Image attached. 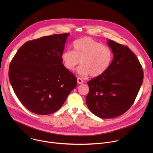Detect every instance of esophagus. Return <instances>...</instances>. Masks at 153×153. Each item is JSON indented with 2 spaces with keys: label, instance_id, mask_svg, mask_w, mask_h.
Instances as JSON below:
<instances>
[{
  "label": "esophagus",
  "instance_id": "1",
  "mask_svg": "<svg viewBox=\"0 0 153 153\" xmlns=\"http://www.w3.org/2000/svg\"><path fill=\"white\" fill-rule=\"evenodd\" d=\"M77 83H78L79 84H82V83H83V80L80 77H78V78L77 79Z\"/></svg>",
  "mask_w": 153,
  "mask_h": 153
}]
</instances>
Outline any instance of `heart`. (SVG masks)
<instances>
[{
	"label": "heart",
	"mask_w": 153,
	"mask_h": 153,
	"mask_svg": "<svg viewBox=\"0 0 153 153\" xmlns=\"http://www.w3.org/2000/svg\"><path fill=\"white\" fill-rule=\"evenodd\" d=\"M72 50H66L61 55L64 67L69 71L75 70L80 63L77 73L80 76L98 77L110 67L113 53L110 48L90 37H85L74 40Z\"/></svg>",
	"instance_id": "obj_1"
}]
</instances>
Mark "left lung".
<instances>
[{
    "label": "left lung",
    "instance_id": "obj_1",
    "mask_svg": "<svg viewBox=\"0 0 153 153\" xmlns=\"http://www.w3.org/2000/svg\"><path fill=\"white\" fill-rule=\"evenodd\" d=\"M113 60L102 75L87 82L86 103L92 113L110 119L125 113L131 106L143 82L142 67L127 46L108 40Z\"/></svg>",
    "mask_w": 153,
    "mask_h": 153
}]
</instances>
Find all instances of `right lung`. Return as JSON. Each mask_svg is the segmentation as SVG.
<instances>
[{
  "mask_svg": "<svg viewBox=\"0 0 153 153\" xmlns=\"http://www.w3.org/2000/svg\"><path fill=\"white\" fill-rule=\"evenodd\" d=\"M69 33L30 40L22 46L9 67V79L20 102L39 115L57 111L77 85L63 66L61 55Z\"/></svg>",
  "mask_w": 153,
  "mask_h": 153,
  "instance_id": "add662e5",
  "label": "right lung"
}]
</instances>
